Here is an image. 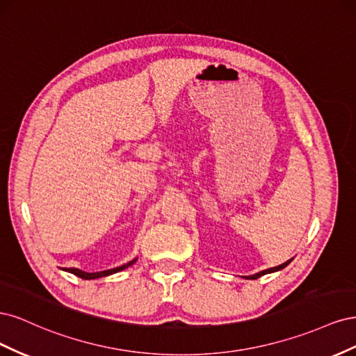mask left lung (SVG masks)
<instances>
[{
	"mask_svg": "<svg viewBox=\"0 0 356 356\" xmlns=\"http://www.w3.org/2000/svg\"><path fill=\"white\" fill-rule=\"evenodd\" d=\"M291 261H293V258H291V260H288V261H285L284 264H281V266H276V267H272V268H266V270H261V272H258V273H255V275H251V276H243L245 279H258L260 276H264V275H267V273H275V272H279V270H282V268H285Z\"/></svg>",
	"mask_w": 356,
	"mask_h": 356,
	"instance_id": "obj_1",
	"label": "left lung"
}]
</instances>
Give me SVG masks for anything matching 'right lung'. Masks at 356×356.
<instances>
[{"mask_svg": "<svg viewBox=\"0 0 356 356\" xmlns=\"http://www.w3.org/2000/svg\"><path fill=\"white\" fill-rule=\"evenodd\" d=\"M136 260H138V258H134L132 261H129V263H126V264H123V266H120V267L110 268V270H104V272L88 273V272H83V270H80V268H74V267H72V268H65V272H70V273H72V275H75V276H79V277H81V279H88V281H90V279H98V277H104V276L114 275V273H117V272H122V270H124V268H127L129 266H132Z\"/></svg>", "mask_w": 356, "mask_h": 356, "instance_id": "obj_1", "label": "right lung"}]
</instances>
